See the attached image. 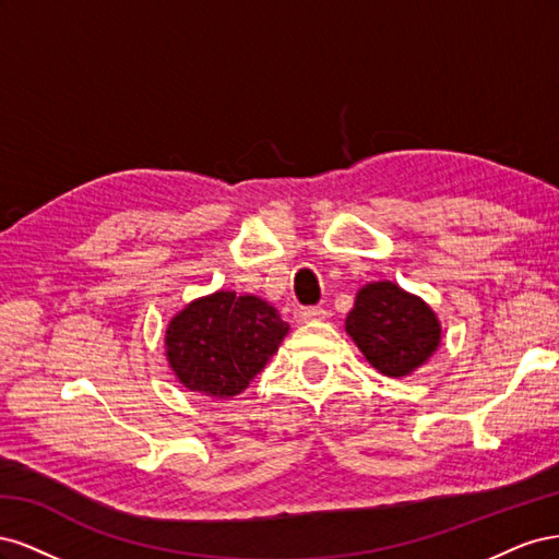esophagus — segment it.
<instances>
[{
	"instance_id": "esophagus-1",
	"label": "esophagus",
	"mask_w": 559,
	"mask_h": 559,
	"mask_svg": "<svg viewBox=\"0 0 559 559\" xmlns=\"http://www.w3.org/2000/svg\"><path fill=\"white\" fill-rule=\"evenodd\" d=\"M326 310L319 308V306H308V308H296L294 317L296 321H312V319H324Z\"/></svg>"
}]
</instances>
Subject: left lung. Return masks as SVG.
I'll list each match as a JSON object with an SVG mask.
<instances>
[{
	"instance_id": "left-lung-1",
	"label": "left lung",
	"mask_w": 559,
	"mask_h": 559,
	"mask_svg": "<svg viewBox=\"0 0 559 559\" xmlns=\"http://www.w3.org/2000/svg\"><path fill=\"white\" fill-rule=\"evenodd\" d=\"M347 333L364 357L392 378L413 373L441 343V326L427 302L392 282L364 286L347 314Z\"/></svg>"
}]
</instances>
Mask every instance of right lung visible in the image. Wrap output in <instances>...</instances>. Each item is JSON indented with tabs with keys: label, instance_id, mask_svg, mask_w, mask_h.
<instances>
[{
	"label": "right lung",
	"instance_id": "1",
	"mask_svg": "<svg viewBox=\"0 0 559 559\" xmlns=\"http://www.w3.org/2000/svg\"><path fill=\"white\" fill-rule=\"evenodd\" d=\"M289 324L257 296L216 292L193 300L167 326V359L183 386L228 399L261 373Z\"/></svg>",
	"mask_w": 559,
	"mask_h": 559
}]
</instances>
